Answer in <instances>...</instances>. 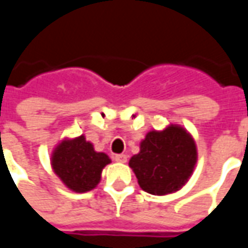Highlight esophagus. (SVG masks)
Returning a JSON list of instances; mask_svg holds the SVG:
<instances>
[{
	"label": "esophagus",
	"instance_id": "esophagus-1",
	"mask_svg": "<svg viewBox=\"0 0 248 248\" xmlns=\"http://www.w3.org/2000/svg\"><path fill=\"white\" fill-rule=\"evenodd\" d=\"M114 159H115V162H119V163H124V162H127V155L126 154H117L114 156Z\"/></svg>",
	"mask_w": 248,
	"mask_h": 248
}]
</instances>
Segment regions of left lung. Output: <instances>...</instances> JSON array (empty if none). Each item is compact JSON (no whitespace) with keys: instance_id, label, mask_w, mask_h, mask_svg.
<instances>
[{"instance_id":"1","label":"left lung","mask_w":248,"mask_h":248,"mask_svg":"<svg viewBox=\"0 0 248 248\" xmlns=\"http://www.w3.org/2000/svg\"><path fill=\"white\" fill-rule=\"evenodd\" d=\"M197 147L186 130L171 124L163 131H150L140 142V151L129 165L142 190L154 195L178 191L192 174Z\"/></svg>"}]
</instances>
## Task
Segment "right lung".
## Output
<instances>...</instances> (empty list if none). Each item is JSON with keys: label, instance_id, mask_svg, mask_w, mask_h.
I'll list each match as a JSON object with an SVG mask.
<instances>
[{"label": "right lung", "instance_id": "add662e5", "mask_svg": "<svg viewBox=\"0 0 248 248\" xmlns=\"http://www.w3.org/2000/svg\"><path fill=\"white\" fill-rule=\"evenodd\" d=\"M110 163L105 153H97L81 135L63 140L51 155V166L62 182L76 192H86L97 186L102 169Z\"/></svg>", "mask_w": 248, "mask_h": 248}]
</instances>
